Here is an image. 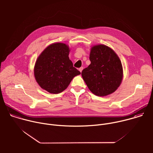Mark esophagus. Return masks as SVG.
I'll list each match as a JSON object with an SVG mask.
<instances>
[{
	"label": "esophagus",
	"mask_w": 153,
	"mask_h": 153,
	"mask_svg": "<svg viewBox=\"0 0 153 153\" xmlns=\"http://www.w3.org/2000/svg\"><path fill=\"white\" fill-rule=\"evenodd\" d=\"M83 67H80V68H79V71L81 73V72H82V71L83 70Z\"/></svg>",
	"instance_id": "obj_1"
}]
</instances>
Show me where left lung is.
<instances>
[{
	"mask_svg": "<svg viewBox=\"0 0 153 153\" xmlns=\"http://www.w3.org/2000/svg\"><path fill=\"white\" fill-rule=\"evenodd\" d=\"M91 64L83 69L82 76L90 90L98 96H105L114 92L123 77L122 63L114 53L103 45L91 48Z\"/></svg>",
	"mask_w": 153,
	"mask_h": 153,
	"instance_id": "1",
	"label": "left lung"
}]
</instances>
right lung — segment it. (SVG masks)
Wrapping results in <instances>:
<instances>
[{
	"mask_svg": "<svg viewBox=\"0 0 153 153\" xmlns=\"http://www.w3.org/2000/svg\"><path fill=\"white\" fill-rule=\"evenodd\" d=\"M69 52L66 44L56 43L41 53L35 64L34 76L42 88L50 93H60L80 74L70 60Z\"/></svg>",
	"mask_w": 153,
	"mask_h": 153,
	"instance_id": "obj_1",
	"label": "right lung"
}]
</instances>
